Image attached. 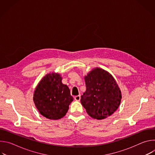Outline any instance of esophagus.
Instances as JSON below:
<instances>
[{
    "label": "esophagus",
    "mask_w": 155,
    "mask_h": 155,
    "mask_svg": "<svg viewBox=\"0 0 155 155\" xmlns=\"http://www.w3.org/2000/svg\"><path fill=\"white\" fill-rule=\"evenodd\" d=\"M74 99H75V101H79L80 100V96H79V95H78V96H75Z\"/></svg>",
    "instance_id": "esophagus-1"
}]
</instances>
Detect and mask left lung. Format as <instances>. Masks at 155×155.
<instances>
[{"mask_svg": "<svg viewBox=\"0 0 155 155\" xmlns=\"http://www.w3.org/2000/svg\"><path fill=\"white\" fill-rule=\"evenodd\" d=\"M86 90L81 96V103L93 118L101 120L112 115L118 109L121 93L111 74L95 68L84 77Z\"/></svg>", "mask_w": 155, "mask_h": 155, "instance_id": "obj_1", "label": "left lung"}]
</instances>
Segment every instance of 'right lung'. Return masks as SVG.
<instances>
[{
    "instance_id": "right-lung-1",
    "label": "right lung",
    "mask_w": 155,
    "mask_h": 155,
    "mask_svg": "<svg viewBox=\"0 0 155 155\" xmlns=\"http://www.w3.org/2000/svg\"><path fill=\"white\" fill-rule=\"evenodd\" d=\"M33 100L40 114L50 120H59L65 115L74 101L69 87L62 83L57 73L47 74L38 84Z\"/></svg>"
}]
</instances>
